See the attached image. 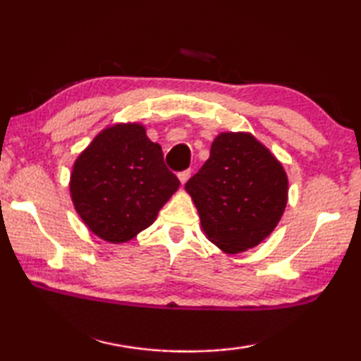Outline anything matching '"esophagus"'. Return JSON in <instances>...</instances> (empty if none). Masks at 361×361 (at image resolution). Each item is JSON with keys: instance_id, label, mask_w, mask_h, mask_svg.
Returning <instances> with one entry per match:
<instances>
[{"instance_id": "34e87169", "label": "esophagus", "mask_w": 361, "mask_h": 361, "mask_svg": "<svg viewBox=\"0 0 361 361\" xmlns=\"http://www.w3.org/2000/svg\"><path fill=\"white\" fill-rule=\"evenodd\" d=\"M189 176H191V170H183V172H180L178 173V178H180V181L183 183V185H185V183L189 180Z\"/></svg>"}]
</instances>
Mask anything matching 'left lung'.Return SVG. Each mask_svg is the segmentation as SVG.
Masks as SVG:
<instances>
[{"instance_id":"left-lung-1","label":"left lung","mask_w":361,"mask_h":361,"mask_svg":"<svg viewBox=\"0 0 361 361\" xmlns=\"http://www.w3.org/2000/svg\"><path fill=\"white\" fill-rule=\"evenodd\" d=\"M185 188L209 240L232 255L264 240L288 200L282 164L250 133H219Z\"/></svg>"}]
</instances>
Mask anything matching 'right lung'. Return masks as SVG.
Listing matches in <instances>:
<instances>
[{"instance_id":"right-lung-1","label":"right lung","mask_w":361,"mask_h":361,"mask_svg":"<svg viewBox=\"0 0 361 361\" xmlns=\"http://www.w3.org/2000/svg\"><path fill=\"white\" fill-rule=\"evenodd\" d=\"M180 180L162 148L140 124L108 127L76 159L70 192L85 226L100 239L127 242L154 223Z\"/></svg>"}]
</instances>
